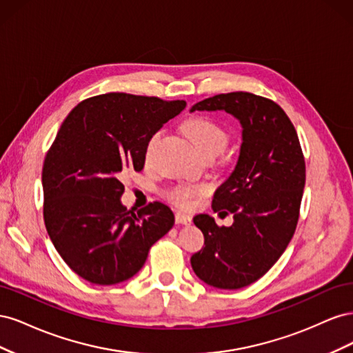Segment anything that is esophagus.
Here are the masks:
<instances>
[{
    "label": "esophagus",
    "mask_w": 353,
    "mask_h": 353,
    "mask_svg": "<svg viewBox=\"0 0 353 353\" xmlns=\"http://www.w3.org/2000/svg\"><path fill=\"white\" fill-rule=\"evenodd\" d=\"M175 222L176 223H184V225H188V223H191V216L187 215V213L176 212L175 213Z\"/></svg>",
    "instance_id": "1"
}]
</instances>
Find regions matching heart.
Here are the masks:
<instances>
[{
    "label": "heart",
    "instance_id": "heart-1",
    "mask_svg": "<svg viewBox=\"0 0 353 353\" xmlns=\"http://www.w3.org/2000/svg\"><path fill=\"white\" fill-rule=\"evenodd\" d=\"M184 131L190 140L205 156H216L225 148L231 140V135L219 122L208 116H193L184 122ZM162 131H156L145 144V159L153 153V148L159 141ZM209 191L208 184H176L165 191L166 199L178 208H190L194 200Z\"/></svg>",
    "mask_w": 353,
    "mask_h": 353
}]
</instances>
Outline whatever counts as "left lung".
Masks as SVG:
<instances>
[{"instance_id":"obj_1","label":"left lung","mask_w":353,"mask_h":353,"mask_svg":"<svg viewBox=\"0 0 353 353\" xmlns=\"http://www.w3.org/2000/svg\"><path fill=\"white\" fill-rule=\"evenodd\" d=\"M194 110H225L243 126L236 169L213 196L212 209L232 213L231 227L194 216L205 248L191 256L201 281L236 290L259 280L290 243L306 179L305 157L292 121L275 101L252 92L218 94ZM222 213V212H221Z\"/></svg>"}]
</instances>
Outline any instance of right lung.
<instances>
[{"instance_id": "1", "label": "right lung", "mask_w": 353, "mask_h": 353, "mask_svg": "<svg viewBox=\"0 0 353 353\" xmlns=\"http://www.w3.org/2000/svg\"><path fill=\"white\" fill-rule=\"evenodd\" d=\"M184 109V100L109 92L81 101L63 121L42 166V212L56 250L83 280L131 279L172 228L163 203L137 213L122 206L121 178L140 172L148 138Z\"/></svg>"}]
</instances>
